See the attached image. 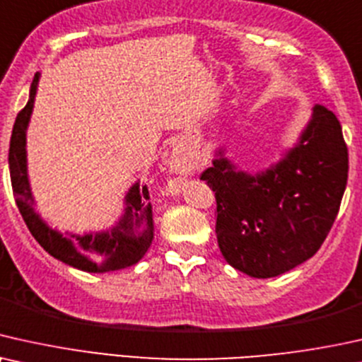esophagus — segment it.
I'll use <instances>...</instances> for the list:
<instances>
[{"mask_svg": "<svg viewBox=\"0 0 362 362\" xmlns=\"http://www.w3.org/2000/svg\"><path fill=\"white\" fill-rule=\"evenodd\" d=\"M170 165L175 172H185L187 167H189V163H187V158H185L184 153L177 152V153H173Z\"/></svg>", "mask_w": 362, "mask_h": 362, "instance_id": "obj_1", "label": "esophagus"}]
</instances>
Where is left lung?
I'll return each mask as SVG.
<instances>
[{
  "mask_svg": "<svg viewBox=\"0 0 362 362\" xmlns=\"http://www.w3.org/2000/svg\"><path fill=\"white\" fill-rule=\"evenodd\" d=\"M348 163L339 120L322 105L313 109L300 144L267 172L252 177L215 158L200 180L215 192L223 258L253 278L278 276L310 259L339 211Z\"/></svg>",
  "mask_w": 362,
  "mask_h": 362,
  "instance_id": "1",
  "label": "left lung"
}]
</instances>
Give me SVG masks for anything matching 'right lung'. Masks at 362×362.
Listing matches in <instances>:
<instances>
[{"label": "right lung", "mask_w": 362, "mask_h": 362, "mask_svg": "<svg viewBox=\"0 0 362 362\" xmlns=\"http://www.w3.org/2000/svg\"><path fill=\"white\" fill-rule=\"evenodd\" d=\"M37 79L35 74L31 83L30 100L19 110L13 125L11 141H9V175H11L13 195L21 214L36 242L51 257L61 259L69 267L79 268L89 273H107L129 268L137 264L146 257L153 240L152 206L148 204L147 187L139 189L136 184L127 194V209L119 223L109 231L94 235H71L64 238L61 233L51 230L33 210V197L26 175V127L30 122L35 100Z\"/></svg>", "instance_id": "right-lung-1"}]
</instances>
